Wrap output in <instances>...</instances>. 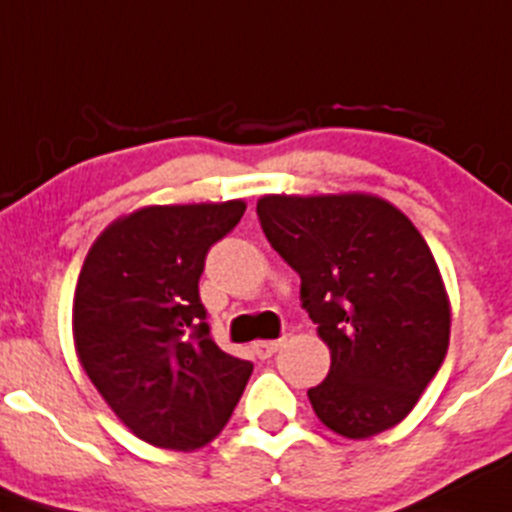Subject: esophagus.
<instances>
[{
	"label": "esophagus",
	"mask_w": 512,
	"mask_h": 512,
	"mask_svg": "<svg viewBox=\"0 0 512 512\" xmlns=\"http://www.w3.org/2000/svg\"><path fill=\"white\" fill-rule=\"evenodd\" d=\"M282 346H284V338H272V341H257L255 346H252V351H255L257 358L267 360V358H272V355L277 353Z\"/></svg>",
	"instance_id": "obj_1"
}]
</instances>
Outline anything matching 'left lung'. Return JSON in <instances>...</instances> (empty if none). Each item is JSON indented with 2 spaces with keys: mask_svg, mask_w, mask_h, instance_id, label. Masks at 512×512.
<instances>
[{
  "mask_svg": "<svg viewBox=\"0 0 512 512\" xmlns=\"http://www.w3.org/2000/svg\"><path fill=\"white\" fill-rule=\"evenodd\" d=\"M257 215L331 351L309 390L316 417L346 439L400 424L449 348L451 301L427 240L373 193H270Z\"/></svg>",
  "mask_w": 512,
  "mask_h": 512,
  "instance_id": "8db88e82",
  "label": "left lung"
}]
</instances>
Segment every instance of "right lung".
Listing matches in <instances>:
<instances>
[{"label": "right lung", "mask_w": 512, "mask_h": 512, "mask_svg": "<svg viewBox=\"0 0 512 512\" xmlns=\"http://www.w3.org/2000/svg\"><path fill=\"white\" fill-rule=\"evenodd\" d=\"M247 203L147 206L93 242L73 297V343L102 400L134 437L193 451L223 432L252 375L220 351L198 297L213 242Z\"/></svg>", "instance_id": "right-lung-1"}]
</instances>
